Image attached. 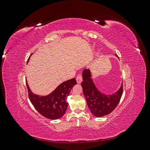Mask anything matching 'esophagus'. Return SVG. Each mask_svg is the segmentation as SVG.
<instances>
[{
	"label": "esophagus",
	"mask_w": 150,
	"mask_h": 150,
	"mask_svg": "<svg viewBox=\"0 0 150 150\" xmlns=\"http://www.w3.org/2000/svg\"><path fill=\"white\" fill-rule=\"evenodd\" d=\"M76 81H77V83H78V84L81 83V82H82L83 81V77L82 76H81V74H78V76H77L76 77Z\"/></svg>",
	"instance_id": "34e87169"
}]
</instances>
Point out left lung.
I'll return each instance as SVG.
<instances>
[{"label": "left lung", "instance_id": "1", "mask_svg": "<svg viewBox=\"0 0 150 150\" xmlns=\"http://www.w3.org/2000/svg\"><path fill=\"white\" fill-rule=\"evenodd\" d=\"M91 77L90 71L84 69L81 86L88 106L92 114L96 117L106 116L111 113L118 104L122 94V84L115 93L107 95L99 91Z\"/></svg>", "mask_w": 150, "mask_h": 150}]
</instances>
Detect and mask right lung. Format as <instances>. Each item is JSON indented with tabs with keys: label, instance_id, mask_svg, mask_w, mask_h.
Instances as JSON below:
<instances>
[{
	"label": "right lung",
	"instance_id": "right-lung-1",
	"mask_svg": "<svg viewBox=\"0 0 150 150\" xmlns=\"http://www.w3.org/2000/svg\"><path fill=\"white\" fill-rule=\"evenodd\" d=\"M29 61V58L28 61ZM76 84L75 78H72L61 83L57 88L47 96H40L31 91L28 83L29 98L31 103L40 115L50 120L60 118L65 114L68 103L67 97L73 86Z\"/></svg>",
	"mask_w": 150,
	"mask_h": 150
}]
</instances>
